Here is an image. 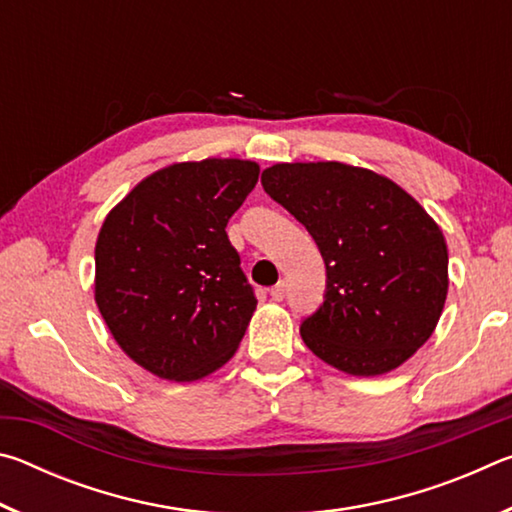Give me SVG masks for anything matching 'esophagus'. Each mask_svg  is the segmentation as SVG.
Returning a JSON list of instances; mask_svg holds the SVG:
<instances>
[{
    "mask_svg": "<svg viewBox=\"0 0 512 512\" xmlns=\"http://www.w3.org/2000/svg\"><path fill=\"white\" fill-rule=\"evenodd\" d=\"M284 296H287V284L277 282L275 287L271 289V298H273V300H284Z\"/></svg>",
    "mask_w": 512,
    "mask_h": 512,
    "instance_id": "esophagus-1",
    "label": "esophagus"
}]
</instances>
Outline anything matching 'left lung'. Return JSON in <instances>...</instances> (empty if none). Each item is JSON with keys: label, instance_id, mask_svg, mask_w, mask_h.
<instances>
[{"label": "left lung", "instance_id": "8db88e82", "mask_svg": "<svg viewBox=\"0 0 512 512\" xmlns=\"http://www.w3.org/2000/svg\"><path fill=\"white\" fill-rule=\"evenodd\" d=\"M264 192L323 255L325 300L300 325L307 348L348 375L391 372L427 343L447 298V244L413 196L341 162L264 169Z\"/></svg>", "mask_w": 512, "mask_h": 512}]
</instances>
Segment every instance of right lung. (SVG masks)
I'll list each match as a JSON object with an SVG mask.
<instances>
[{
    "instance_id": "obj_1",
    "label": "right lung",
    "mask_w": 512,
    "mask_h": 512,
    "mask_svg": "<svg viewBox=\"0 0 512 512\" xmlns=\"http://www.w3.org/2000/svg\"><path fill=\"white\" fill-rule=\"evenodd\" d=\"M257 178L250 160L171 164L103 221L94 300L119 348L153 375L201 379L244 339L257 298L225 225Z\"/></svg>"
}]
</instances>
